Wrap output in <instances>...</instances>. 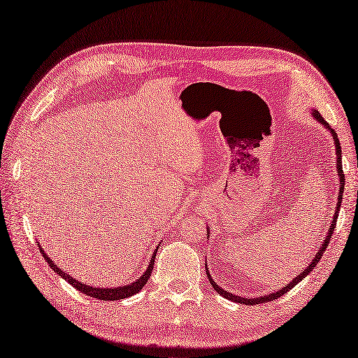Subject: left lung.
I'll return each mask as SVG.
<instances>
[{
    "mask_svg": "<svg viewBox=\"0 0 358 358\" xmlns=\"http://www.w3.org/2000/svg\"><path fill=\"white\" fill-rule=\"evenodd\" d=\"M310 115L314 117V120L315 121H318V123H320L324 129H328V131L331 132V135H332V140H334V144H336V154H337V175H338V181H340V185H338V196H337V204H336V210H334V217H332V222H331V226L328 227V234L324 235V240H323V243H322V246H320V249H318V252L314 255V258H313V262H309V264H308V268L303 271V272H299V275H296L295 278H292L291 281H289L287 285H285L283 287H280V289H277L275 292H272V294H269V295H263V296H254V299H246V296H241V295H235V294H231L229 291H224V289L222 287V286H218L214 280H212V277H210V273H209V271H208V264H206V272H208V278H209V283L212 285V287L215 289V291L222 295V296H224V299H227V300H231V301H235V303H240V305H260V303H268V301H272V300H275V299H278V296H283L289 289H292L296 283H299V281H301L303 278H305L308 273L313 271L315 266H317V263L320 262V258H322V255H323V252L326 250V248L329 246V240L332 238V232H334V229H336V223H337V217H338V210H340V206H341V195H343V189H345V173H343V167H341V148H340V141H338V138H337V134H336V131H334V129L326 123L324 121V118L320 115V113H318V110H313L310 112ZM209 232H210V229H208V234L206 235H209Z\"/></svg>",
    "mask_w": 358,
    "mask_h": 358,
    "instance_id": "left-lung-1",
    "label": "left lung"
}]
</instances>
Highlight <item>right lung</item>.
<instances>
[{"label": "right lung", "instance_id": "obj_1", "mask_svg": "<svg viewBox=\"0 0 358 358\" xmlns=\"http://www.w3.org/2000/svg\"><path fill=\"white\" fill-rule=\"evenodd\" d=\"M40 248V252L43 254V257L45 258V262L49 263L50 268L55 271L59 277L64 278L66 281H69V283L77 289V291L86 294L89 296H94V299H98V300H106V301H115V300H123V299H127V296H132L135 294H138L143 286L148 283V280L150 277L152 273V269H154V262H155V255H157V250L158 248L154 250V254H152L150 260H149V266L148 269L143 272V275L136 278L135 281H132V283L129 285H124V286H117V287H95V286H90V285H86V283H81V281L75 280L72 275H69L66 271H63L62 268H58V266L53 263L50 260V257H48V254L44 252V249L41 246Z\"/></svg>", "mask_w": 358, "mask_h": 358}]
</instances>
